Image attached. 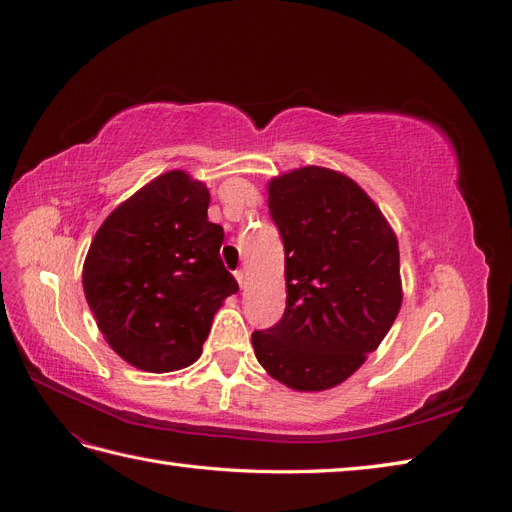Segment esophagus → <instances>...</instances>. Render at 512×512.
<instances>
[{
    "instance_id": "esophagus-1",
    "label": "esophagus",
    "mask_w": 512,
    "mask_h": 512,
    "mask_svg": "<svg viewBox=\"0 0 512 512\" xmlns=\"http://www.w3.org/2000/svg\"><path fill=\"white\" fill-rule=\"evenodd\" d=\"M235 277H237V282H239V286H241V288H245V284H247V273H245L243 269H239V271L235 273Z\"/></svg>"
}]
</instances>
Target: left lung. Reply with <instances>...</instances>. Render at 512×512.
Masks as SVG:
<instances>
[{
	"label": "left lung",
	"mask_w": 512,
	"mask_h": 512,
	"mask_svg": "<svg viewBox=\"0 0 512 512\" xmlns=\"http://www.w3.org/2000/svg\"><path fill=\"white\" fill-rule=\"evenodd\" d=\"M286 254V309L254 331L258 363L294 391H324L359 369L401 307L399 245L359 185L322 166L269 183Z\"/></svg>",
	"instance_id": "left-lung-1"
}]
</instances>
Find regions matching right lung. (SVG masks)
<instances>
[{
  "label": "right lung",
  "instance_id": "add662e5",
  "mask_svg": "<svg viewBox=\"0 0 512 512\" xmlns=\"http://www.w3.org/2000/svg\"><path fill=\"white\" fill-rule=\"evenodd\" d=\"M209 190L170 170L98 228L83 265L85 299L123 361L164 374L192 365L222 301L239 290L220 258L224 228Z\"/></svg>",
  "mask_w": 512,
  "mask_h": 512
}]
</instances>
